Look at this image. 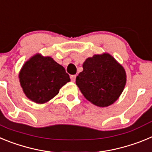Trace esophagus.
<instances>
[{"label":"esophagus","instance_id":"1","mask_svg":"<svg viewBox=\"0 0 152 152\" xmlns=\"http://www.w3.org/2000/svg\"><path fill=\"white\" fill-rule=\"evenodd\" d=\"M70 77H71V80H72V81H73V82H75V78H76V75H71V76H70Z\"/></svg>","mask_w":152,"mask_h":152}]
</instances>
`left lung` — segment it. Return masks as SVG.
Instances as JSON below:
<instances>
[{"label": "left lung", "instance_id": "left-lung-1", "mask_svg": "<svg viewBox=\"0 0 152 152\" xmlns=\"http://www.w3.org/2000/svg\"><path fill=\"white\" fill-rule=\"evenodd\" d=\"M124 68L109 54L94 55L83 64L76 84L94 105L108 107L117 100L126 85Z\"/></svg>", "mask_w": 152, "mask_h": 152}]
</instances>
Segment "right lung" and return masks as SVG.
Segmentation results:
<instances>
[{
    "label": "right lung",
    "mask_w": 152,
    "mask_h": 152,
    "mask_svg": "<svg viewBox=\"0 0 152 152\" xmlns=\"http://www.w3.org/2000/svg\"><path fill=\"white\" fill-rule=\"evenodd\" d=\"M19 77L26 96L37 103L49 101L70 81L69 75L61 65L52 58L40 55H36L24 64Z\"/></svg>",
    "instance_id": "1"
}]
</instances>
